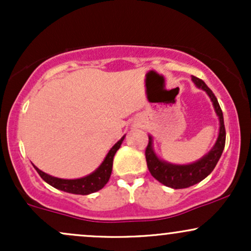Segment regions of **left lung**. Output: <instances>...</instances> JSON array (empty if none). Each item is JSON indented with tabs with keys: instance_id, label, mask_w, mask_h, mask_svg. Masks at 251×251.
<instances>
[{
	"instance_id": "left-lung-1",
	"label": "left lung",
	"mask_w": 251,
	"mask_h": 251,
	"mask_svg": "<svg viewBox=\"0 0 251 251\" xmlns=\"http://www.w3.org/2000/svg\"><path fill=\"white\" fill-rule=\"evenodd\" d=\"M191 80L196 87L203 89L211 100L216 116L220 120V131H218V137L216 139L215 145L208 153L203 155L201 159L190 164H174L163 160L162 158L158 157L153 149V137L149 135V145L145 151L148 168L155 179L172 189L189 188L208 177L215 169V166L217 165L224 150V145H226V127H224L223 112L217 101V98L215 97L211 89L206 86L203 80L194 75L191 76Z\"/></svg>"
}]
</instances>
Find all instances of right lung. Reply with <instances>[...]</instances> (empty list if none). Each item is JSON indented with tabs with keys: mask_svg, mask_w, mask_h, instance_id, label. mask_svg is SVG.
I'll use <instances>...</instances> for the list:
<instances>
[{
	"mask_svg": "<svg viewBox=\"0 0 251 251\" xmlns=\"http://www.w3.org/2000/svg\"><path fill=\"white\" fill-rule=\"evenodd\" d=\"M124 139H125V135H123L122 139L118 140V142L112 146V149L109 150L108 153L106 154L105 159L102 160L101 164H100L99 168L94 170L92 174L85 176V177L76 178V179H63V178L53 177V176L46 174V172L37 169L35 165L33 166L35 168L37 174L40 175V177H41L46 183H48L50 185L53 186V188L74 195L93 194V192L101 190L103 186L107 184L112 174L113 157L118 150L120 149V146H122Z\"/></svg>",
	"mask_w": 251,
	"mask_h": 251,
	"instance_id": "right-lung-1",
	"label": "right lung"
}]
</instances>
